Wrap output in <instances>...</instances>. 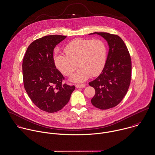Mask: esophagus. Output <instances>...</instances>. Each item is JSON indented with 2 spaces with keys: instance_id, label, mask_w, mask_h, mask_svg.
Instances as JSON below:
<instances>
[{
  "instance_id": "obj_1",
  "label": "esophagus",
  "mask_w": 155,
  "mask_h": 155,
  "mask_svg": "<svg viewBox=\"0 0 155 155\" xmlns=\"http://www.w3.org/2000/svg\"><path fill=\"white\" fill-rule=\"evenodd\" d=\"M76 87L78 88H84L85 87V85L84 84H76Z\"/></svg>"
}]
</instances>
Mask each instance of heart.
Listing matches in <instances>:
<instances>
[{
    "instance_id": "b5f03b06",
    "label": "heart",
    "mask_w": 155,
    "mask_h": 155,
    "mask_svg": "<svg viewBox=\"0 0 155 155\" xmlns=\"http://www.w3.org/2000/svg\"><path fill=\"white\" fill-rule=\"evenodd\" d=\"M64 52L65 54L56 56V67L64 75L69 76L78 65L80 68L71 77V80L82 82L102 71L106 59L107 49L100 39H76L66 46Z\"/></svg>"
}]
</instances>
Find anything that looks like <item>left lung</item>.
I'll return each mask as SVG.
<instances>
[{
	"label": "left lung",
	"mask_w": 155,
	"mask_h": 155,
	"mask_svg": "<svg viewBox=\"0 0 155 155\" xmlns=\"http://www.w3.org/2000/svg\"><path fill=\"white\" fill-rule=\"evenodd\" d=\"M102 36L107 42L109 52L101 74L89 85L95 89L92 104L100 109L114 107L120 103L129 89L132 75L131 58L125 43L117 35L107 32Z\"/></svg>",
	"instance_id": "left-lung-1"
}]
</instances>
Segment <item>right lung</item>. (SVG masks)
<instances>
[{
  "label": "right lung",
  "instance_id": "obj_1",
  "mask_svg": "<svg viewBox=\"0 0 155 155\" xmlns=\"http://www.w3.org/2000/svg\"><path fill=\"white\" fill-rule=\"evenodd\" d=\"M66 37L52 35L34 41L23 60V84L28 95L39 109L49 113L62 109L75 89L74 85L63 84L64 77L53 59L55 46Z\"/></svg>",
  "mask_w": 155,
  "mask_h": 155
}]
</instances>
